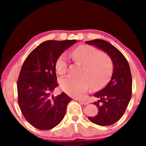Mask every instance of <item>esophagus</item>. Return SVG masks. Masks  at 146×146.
<instances>
[{
  "label": "esophagus",
  "instance_id": "34e87169",
  "mask_svg": "<svg viewBox=\"0 0 146 146\" xmlns=\"http://www.w3.org/2000/svg\"><path fill=\"white\" fill-rule=\"evenodd\" d=\"M76 100H77L80 104H84V105H87L88 104V102H86V101H85L84 100H82V99H76Z\"/></svg>",
  "mask_w": 146,
  "mask_h": 146
}]
</instances>
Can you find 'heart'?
<instances>
[{
    "instance_id": "b5f03b06",
    "label": "heart",
    "mask_w": 146,
    "mask_h": 146,
    "mask_svg": "<svg viewBox=\"0 0 146 146\" xmlns=\"http://www.w3.org/2000/svg\"><path fill=\"white\" fill-rule=\"evenodd\" d=\"M75 60L83 66L78 79L64 77L60 79L62 90L71 97L80 98L89 90L99 88L106 84L111 75L113 62L107 55L102 54L98 49L88 45H82L72 52ZM55 70L58 75H64L67 69V56L62 53L55 62Z\"/></svg>"
}]
</instances>
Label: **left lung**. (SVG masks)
Listing matches in <instances>:
<instances>
[{"label":"left lung","mask_w":146,"mask_h":146,"mask_svg":"<svg viewBox=\"0 0 146 146\" xmlns=\"http://www.w3.org/2000/svg\"><path fill=\"white\" fill-rule=\"evenodd\" d=\"M86 43L104 51L113 64L110 81L104 88L94 94L98 98L93 103L98 108V115L88 118L101 126L113 125L122 117L131 98L132 77L129 65L122 53L108 42L95 39Z\"/></svg>","instance_id":"8db88e82"}]
</instances>
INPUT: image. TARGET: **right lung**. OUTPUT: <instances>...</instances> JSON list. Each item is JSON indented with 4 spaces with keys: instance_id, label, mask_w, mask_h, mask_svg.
Here are the masks:
<instances>
[{
    "instance_id": "add662e5",
    "label": "right lung",
    "mask_w": 146,
    "mask_h": 146,
    "mask_svg": "<svg viewBox=\"0 0 146 146\" xmlns=\"http://www.w3.org/2000/svg\"><path fill=\"white\" fill-rule=\"evenodd\" d=\"M76 40H47L29 54L17 81L19 108L26 120L40 130L56 126L64 117L71 98L62 92L54 97L57 83L55 62Z\"/></svg>"
}]
</instances>
